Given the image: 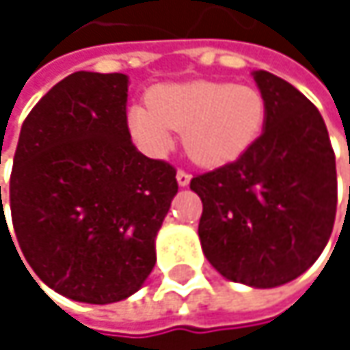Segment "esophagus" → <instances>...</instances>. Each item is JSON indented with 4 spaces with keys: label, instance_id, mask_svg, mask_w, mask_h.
Here are the masks:
<instances>
[{
    "label": "esophagus",
    "instance_id": "esophagus-1",
    "mask_svg": "<svg viewBox=\"0 0 350 350\" xmlns=\"http://www.w3.org/2000/svg\"><path fill=\"white\" fill-rule=\"evenodd\" d=\"M176 180H178L180 186H188V184H190V174H188L186 170H178V172H176Z\"/></svg>",
    "mask_w": 350,
    "mask_h": 350
}]
</instances>
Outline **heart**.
Wrapping results in <instances>:
<instances>
[{
  "label": "heart",
  "instance_id": "b5f03b06",
  "mask_svg": "<svg viewBox=\"0 0 350 350\" xmlns=\"http://www.w3.org/2000/svg\"><path fill=\"white\" fill-rule=\"evenodd\" d=\"M263 121V95L225 81L160 85L148 93V107L133 105L127 113L129 131L142 148L164 154L172 146L170 131H182L186 154L200 166H223L243 156Z\"/></svg>",
  "mask_w": 350,
  "mask_h": 350
}]
</instances>
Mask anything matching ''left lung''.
I'll list each match as a JSON object with an SVG mask.
<instances>
[{
  "mask_svg": "<svg viewBox=\"0 0 350 350\" xmlns=\"http://www.w3.org/2000/svg\"><path fill=\"white\" fill-rule=\"evenodd\" d=\"M265 129L221 168L190 180L202 200L198 237L231 282L275 288L302 275L336 217V162L320 111L284 79L257 70Z\"/></svg>",
  "mask_w": 350,
  "mask_h": 350,
  "instance_id": "obj_1",
  "label": "left lung"
}]
</instances>
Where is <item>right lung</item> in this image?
I'll return each mask as SVG.
<instances>
[{
	"label": "right lung",
	"mask_w": 350,
	"mask_h": 350,
	"mask_svg": "<svg viewBox=\"0 0 350 350\" xmlns=\"http://www.w3.org/2000/svg\"><path fill=\"white\" fill-rule=\"evenodd\" d=\"M125 103V75H68L28 113L14 156L20 249L48 288L77 302L111 304L142 288L178 192L174 166L133 146Z\"/></svg>",
	"instance_id": "add662e5"
}]
</instances>
